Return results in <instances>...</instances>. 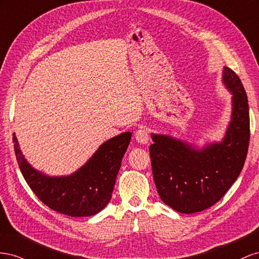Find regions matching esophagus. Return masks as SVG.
Returning <instances> with one entry per match:
<instances>
[{
    "mask_svg": "<svg viewBox=\"0 0 259 259\" xmlns=\"http://www.w3.org/2000/svg\"><path fill=\"white\" fill-rule=\"evenodd\" d=\"M135 138L140 144H147V143H149V140H150L149 132H147V130H145V129L137 130Z\"/></svg>",
    "mask_w": 259,
    "mask_h": 259,
    "instance_id": "34e87169",
    "label": "esophagus"
}]
</instances>
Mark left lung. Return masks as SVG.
<instances>
[{
  "instance_id": "8db88e82",
  "label": "left lung",
  "mask_w": 259,
  "mask_h": 259,
  "mask_svg": "<svg viewBox=\"0 0 259 259\" xmlns=\"http://www.w3.org/2000/svg\"><path fill=\"white\" fill-rule=\"evenodd\" d=\"M223 83L232 94L231 120L220 142L202 149L167 135L151 134L153 178L159 197L182 213L216 204L238 179L249 143L248 101L240 78L224 67Z\"/></svg>"
}]
</instances>
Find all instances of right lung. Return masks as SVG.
<instances>
[{
	"mask_svg": "<svg viewBox=\"0 0 259 259\" xmlns=\"http://www.w3.org/2000/svg\"><path fill=\"white\" fill-rule=\"evenodd\" d=\"M131 135L123 132L107 140L78 170L60 177L43 174L29 164L15 132L13 142L20 171L42 203L70 217H89L100 212L112 198Z\"/></svg>",
	"mask_w": 259,
	"mask_h": 259,
	"instance_id": "obj_1",
	"label": "right lung"
}]
</instances>
